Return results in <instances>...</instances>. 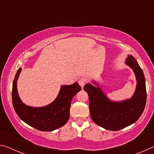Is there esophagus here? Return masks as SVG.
<instances>
[{
  "label": "esophagus",
  "instance_id": "obj_1",
  "mask_svg": "<svg viewBox=\"0 0 154 154\" xmlns=\"http://www.w3.org/2000/svg\"><path fill=\"white\" fill-rule=\"evenodd\" d=\"M78 83H79L80 86L83 88V86H84L85 84V79H84V78H80L79 81H78Z\"/></svg>",
  "mask_w": 154,
  "mask_h": 154
}]
</instances>
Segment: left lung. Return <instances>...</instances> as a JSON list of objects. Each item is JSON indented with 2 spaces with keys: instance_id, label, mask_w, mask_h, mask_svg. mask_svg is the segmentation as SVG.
Instances as JSON below:
<instances>
[{
  "instance_id": "8db88e82",
  "label": "left lung",
  "mask_w": 154,
  "mask_h": 154,
  "mask_svg": "<svg viewBox=\"0 0 154 154\" xmlns=\"http://www.w3.org/2000/svg\"><path fill=\"white\" fill-rule=\"evenodd\" d=\"M125 64L132 70L137 80L136 89L132 97L120 101L109 99L98 83H87L83 89L89 96L91 118L98 126L116 131L136 122L144 111L147 92L145 76L141 68L132 55H128Z\"/></svg>"
}]
</instances>
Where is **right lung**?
Masks as SVG:
<instances>
[{"label":"right lung","mask_w":154,"mask_h":154,"mask_svg":"<svg viewBox=\"0 0 154 154\" xmlns=\"http://www.w3.org/2000/svg\"><path fill=\"white\" fill-rule=\"evenodd\" d=\"M22 68H20L15 75L12 88L13 105L19 118L40 131H53L66 124L70 117L72 99L82 90L78 83L61 85L57 97L49 105L40 107L31 106L22 102L17 92V83Z\"/></svg>","instance_id":"add662e5"}]
</instances>
